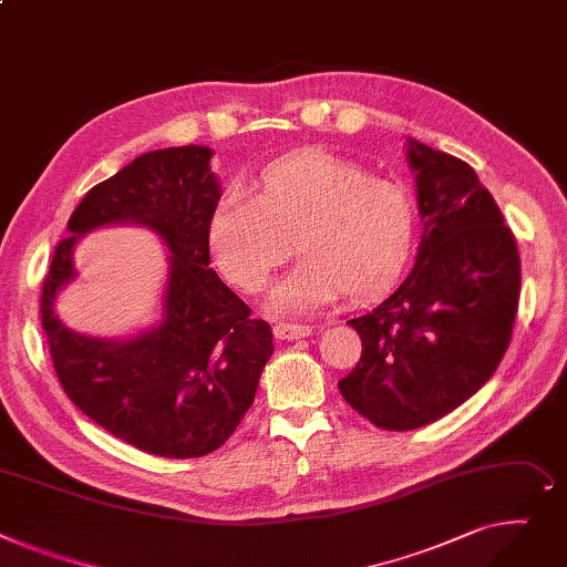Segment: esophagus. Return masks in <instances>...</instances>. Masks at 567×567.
<instances>
[{
	"mask_svg": "<svg viewBox=\"0 0 567 567\" xmlns=\"http://www.w3.org/2000/svg\"><path fill=\"white\" fill-rule=\"evenodd\" d=\"M313 331L311 324H297V322H279L275 324V339L279 341H297L305 339Z\"/></svg>",
	"mask_w": 567,
	"mask_h": 567,
	"instance_id": "1",
	"label": "esophagus"
}]
</instances>
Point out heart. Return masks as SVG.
<instances>
[{
    "label": "heart",
    "instance_id": "heart-1",
    "mask_svg": "<svg viewBox=\"0 0 567 567\" xmlns=\"http://www.w3.org/2000/svg\"><path fill=\"white\" fill-rule=\"evenodd\" d=\"M416 233L403 185L373 178L352 159L324 151L297 153L268 166L256 196L226 189L208 226L221 277L260 292L295 249V268L275 286V313H311L350 297H373L401 277Z\"/></svg>",
    "mask_w": 567,
    "mask_h": 567
}]
</instances>
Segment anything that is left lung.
I'll use <instances>...</instances> for the list:
<instances>
[{"mask_svg": "<svg viewBox=\"0 0 567 567\" xmlns=\"http://www.w3.org/2000/svg\"><path fill=\"white\" fill-rule=\"evenodd\" d=\"M423 236L408 279L348 320L361 359L339 382L352 410L414 430L472 398L502 363L517 316L522 262L513 230L467 162L410 140Z\"/></svg>", "mask_w": 567, "mask_h": 567, "instance_id": "obj_1", "label": "left lung"}]
</instances>
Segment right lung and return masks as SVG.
Returning a JSON list of instances; mask_svg holds the SVG:
<instances>
[{
    "label": "right lung",
    "instance_id": "right-lung-1",
    "mask_svg": "<svg viewBox=\"0 0 567 567\" xmlns=\"http://www.w3.org/2000/svg\"><path fill=\"white\" fill-rule=\"evenodd\" d=\"M206 146L140 155L97 183L69 219L43 281L41 324L65 395L114 437L159 457L217 451L254 403L272 329L210 270L208 226L221 196ZM132 220L171 247L163 322L127 342L82 338L53 313L84 231Z\"/></svg>",
    "mask_w": 567,
    "mask_h": 567
}]
</instances>
